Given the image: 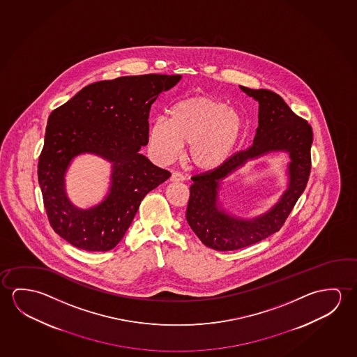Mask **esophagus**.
<instances>
[{
  "label": "esophagus",
  "instance_id": "obj_1",
  "mask_svg": "<svg viewBox=\"0 0 357 357\" xmlns=\"http://www.w3.org/2000/svg\"><path fill=\"white\" fill-rule=\"evenodd\" d=\"M185 180V176L182 175L181 172H172V175H171V181L172 182H181Z\"/></svg>",
  "mask_w": 357,
  "mask_h": 357
}]
</instances>
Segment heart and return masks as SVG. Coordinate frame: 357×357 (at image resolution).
<instances>
[{"label":"heart","instance_id":"heart-1","mask_svg":"<svg viewBox=\"0 0 357 357\" xmlns=\"http://www.w3.org/2000/svg\"><path fill=\"white\" fill-rule=\"evenodd\" d=\"M242 119L234 109L207 96L176 102L169 120L156 119L147 140L153 156L170 162L190 144V159L202 170H213L231 156L242 132Z\"/></svg>","mask_w":357,"mask_h":357}]
</instances>
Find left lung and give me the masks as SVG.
I'll use <instances>...</instances> for the list:
<instances>
[{"label": "left lung", "mask_w": 357, "mask_h": 357, "mask_svg": "<svg viewBox=\"0 0 357 357\" xmlns=\"http://www.w3.org/2000/svg\"><path fill=\"white\" fill-rule=\"evenodd\" d=\"M247 96L259 102L258 128L252 146L234 153L215 170L191 177L186 220L201 242L215 250H236L258 243L278 232L304 192L312 170V126L301 119L283 98L266 89H249ZM274 151L288 152L289 188L266 214L252 220L229 215L218 202L221 180L248 159Z\"/></svg>", "instance_id": "left-lung-1"}]
</instances>
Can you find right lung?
<instances>
[{
    "instance_id": "add662e5",
    "label": "right lung",
    "mask_w": 357,
    "mask_h": 357,
    "mask_svg": "<svg viewBox=\"0 0 357 357\" xmlns=\"http://www.w3.org/2000/svg\"><path fill=\"white\" fill-rule=\"evenodd\" d=\"M181 75L145 74L102 80L54 109L45 128L38 182L54 232L77 248L107 252L124 237L142 198L171 174L139 153L147 145L149 114L162 91ZM94 153L112 162L109 192L82 211L65 192V172L75 155Z\"/></svg>"
}]
</instances>
